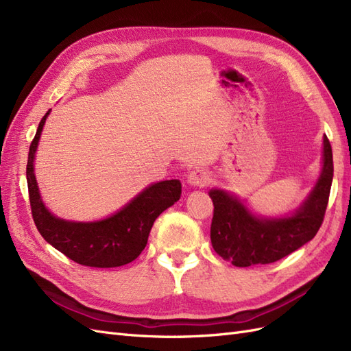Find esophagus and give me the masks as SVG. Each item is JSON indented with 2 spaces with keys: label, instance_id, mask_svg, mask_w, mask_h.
<instances>
[{
  "label": "esophagus",
  "instance_id": "34e87169",
  "mask_svg": "<svg viewBox=\"0 0 351 351\" xmlns=\"http://www.w3.org/2000/svg\"><path fill=\"white\" fill-rule=\"evenodd\" d=\"M187 183L190 186L204 187L210 183V176L205 169H193V171H190L187 176Z\"/></svg>",
  "mask_w": 351,
  "mask_h": 351
}]
</instances>
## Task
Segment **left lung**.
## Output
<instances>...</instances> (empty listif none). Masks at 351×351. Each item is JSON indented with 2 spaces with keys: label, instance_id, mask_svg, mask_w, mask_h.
Wrapping results in <instances>:
<instances>
[{
  "label": "left lung",
  "instance_id": "obj_1",
  "mask_svg": "<svg viewBox=\"0 0 351 351\" xmlns=\"http://www.w3.org/2000/svg\"><path fill=\"white\" fill-rule=\"evenodd\" d=\"M332 149L324 136L322 171L303 204L291 215L259 217L244 202L226 190L212 189L214 218L210 224L212 247L234 267H252L282 259L307 241L319 230L332 184Z\"/></svg>",
  "mask_w": 351,
  "mask_h": 351
}]
</instances>
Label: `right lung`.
<instances>
[{
	"mask_svg": "<svg viewBox=\"0 0 351 351\" xmlns=\"http://www.w3.org/2000/svg\"><path fill=\"white\" fill-rule=\"evenodd\" d=\"M51 110L42 117L29 147L26 178L32 217L40 236L74 262L93 268H115L134 261L145 249L155 219L182 195L180 180L143 189L129 204L99 221H67L52 215L42 202L34 171L35 154Z\"/></svg>",
	"mask_w": 351,
	"mask_h": 351,
	"instance_id": "obj_1",
	"label": "right lung"
}]
</instances>
